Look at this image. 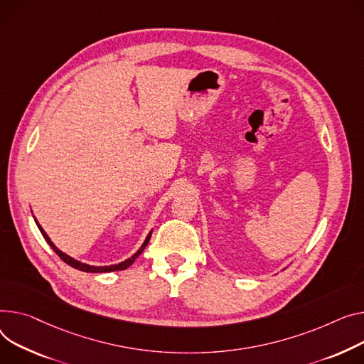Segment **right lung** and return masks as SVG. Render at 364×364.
Instances as JSON below:
<instances>
[{"label":"right lung","mask_w":364,"mask_h":364,"mask_svg":"<svg viewBox=\"0 0 364 364\" xmlns=\"http://www.w3.org/2000/svg\"><path fill=\"white\" fill-rule=\"evenodd\" d=\"M33 220H35V223H36V225H38V228H39V231L42 232V235H43V238L46 240V243L50 245L51 247H53V250L61 257V260H64L67 264H70V266H73V268L75 269H79V271H83V272H90V274H102V272H114V271H123V269H127L129 266L141 255V252L144 250V247L148 246V243H149V240H151V235H152V231L146 235V238H144V241H143V245L139 247V250L132 256V257H129V259H126L124 262H119V263H115V264H109V266H93V264H87V263H83V262H80V260H76L75 257H71V256H68V255H65L64 252H61L53 241H51V238L48 237V234L43 231V228L41 227V224L36 221V218L33 216Z\"/></svg>","instance_id":"1"}]
</instances>
